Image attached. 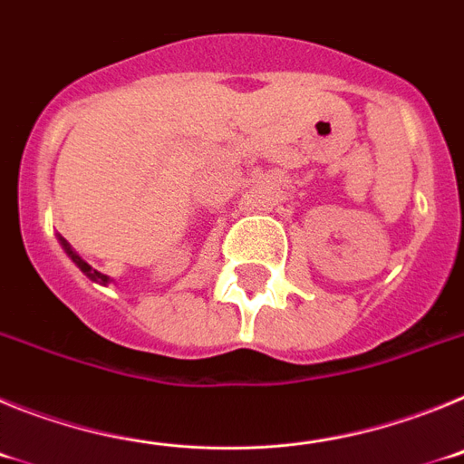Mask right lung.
Wrapping results in <instances>:
<instances>
[{"label":"right lung","mask_w":464,"mask_h":464,"mask_svg":"<svg viewBox=\"0 0 464 464\" xmlns=\"http://www.w3.org/2000/svg\"><path fill=\"white\" fill-rule=\"evenodd\" d=\"M60 241H63V246H64V251H67V253H69V257H72V260H73V262H76V265H79V267H81V272H83V274H88V276H90V278H92V281H100V283H109V276H104V274H100V272H94V269H92V267H90L88 262H83V260H81V257H79V256H76V253H73V251H72V246H69V244H67V241H64V239H60Z\"/></svg>","instance_id":"right-lung-1"}]
</instances>
